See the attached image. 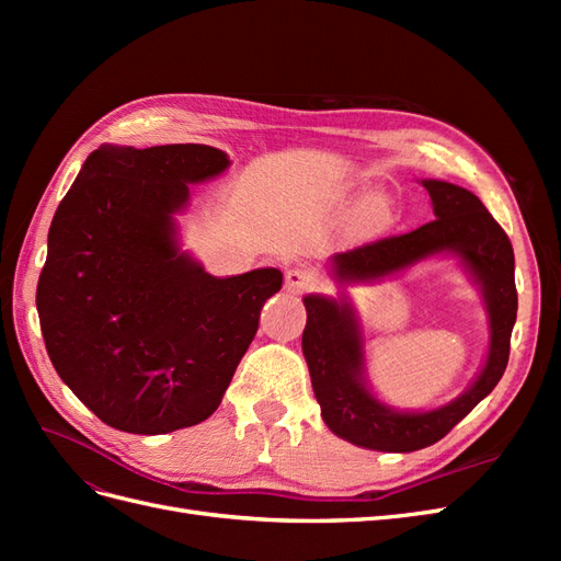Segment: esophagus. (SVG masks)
Listing matches in <instances>:
<instances>
[{
  "label": "esophagus",
  "mask_w": 561,
  "mask_h": 561,
  "mask_svg": "<svg viewBox=\"0 0 561 561\" xmlns=\"http://www.w3.org/2000/svg\"><path fill=\"white\" fill-rule=\"evenodd\" d=\"M320 285V276L316 271L307 268V266H293L285 271V287L287 293L293 295H304V293H311Z\"/></svg>",
  "instance_id": "esophagus-1"
}]
</instances>
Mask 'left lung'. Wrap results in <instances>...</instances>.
I'll list each match as a JSON object with an SVG mask.
<instances>
[{
  "instance_id": "8db88e82",
  "label": "left lung",
  "mask_w": 561,
  "mask_h": 561,
  "mask_svg": "<svg viewBox=\"0 0 561 561\" xmlns=\"http://www.w3.org/2000/svg\"><path fill=\"white\" fill-rule=\"evenodd\" d=\"M435 219L414 231L386 236L334 254L339 280H369L393 274L435 252H456L480 280L491 318L489 358L461 398L433 412L402 414L375 400L363 383V339L348 304L307 297L301 334L313 393L328 428L348 443L377 451H416L443 439L472 407L501 381L511 358L517 318L515 252L482 201L472 192L439 180H423Z\"/></svg>"
}]
</instances>
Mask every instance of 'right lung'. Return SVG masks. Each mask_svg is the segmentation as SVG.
I'll list each match as a JSON object with an SVG mask.
<instances>
[{
  "instance_id": "add662e5",
  "label": "right lung",
  "mask_w": 561,
  "mask_h": 561,
  "mask_svg": "<svg viewBox=\"0 0 561 561\" xmlns=\"http://www.w3.org/2000/svg\"><path fill=\"white\" fill-rule=\"evenodd\" d=\"M208 145L95 149L48 229L37 283L42 336L60 379L107 426L161 435L222 402L280 290L278 268L215 278L178 252L190 182L219 175Z\"/></svg>"
}]
</instances>
